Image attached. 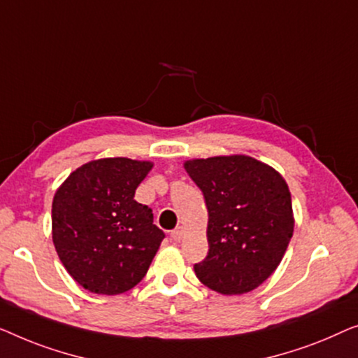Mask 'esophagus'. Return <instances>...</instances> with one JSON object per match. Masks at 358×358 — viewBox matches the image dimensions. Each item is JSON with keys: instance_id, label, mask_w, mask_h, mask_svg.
<instances>
[{"instance_id": "obj_1", "label": "esophagus", "mask_w": 358, "mask_h": 358, "mask_svg": "<svg viewBox=\"0 0 358 358\" xmlns=\"http://www.w3.org/2000/svg\"><path fill=\"white\" fill-rule=\"evenodd\" d=\"M183 227H177L175 230H172V234H170V238H172L173 241H180L181 238H183Z\"/></svg>"}]
</instances>
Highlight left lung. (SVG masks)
I'll use <instances>...</instances> for the list:
<instances>
[{"instance_id":"1","label":"left lung","mask_w":358,"mask_h":358,"mask_svg":"<svg viewBox=\"0 0 358 358\" xmlns=\"http://www.w3.org/2000/svg\"><path fill=\"white\" fill-rule=\"evenodd\" d=\"M185 169L209 214V251L196 278L224 295L251 292L274 273L294 234L289 186L248 155L186 160Z\"/></svg>"}]
</instances>
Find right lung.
Instances as JSON below:
<instances>
[{"mask_svg": "<svg viewBox=\"0 0 358 358\" xmlns=\"http://www.w3.org/2000/svg\"><path fill=\"white\" fill-rule=\"evenodd\" d=\"M150 169V162L127 157L92 160L74 170L55 193V248L85 290L118 295L148 273L165 238L152 209L134 199Z\"/></svg>", "mask_w": 358, "mask_h": 358, "instance_id": "add662e5", "label": "right lung"}]
</instances>
